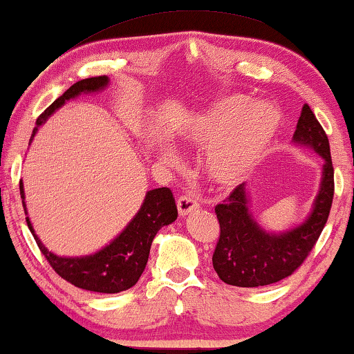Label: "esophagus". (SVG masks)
Wrapping results in <instances>:
<instances>
[{
	"mask_svg": "<svg viewBox=\"0 0 354 354\" xmlns=\"http://www.w3.org/2000/svg\"><path fill=\"white\" fill-rule=\"evenodd\" d=\"M198 207V203L193 196L190 195H183L177 200V209H178V214L182 217L183 216H188L190 212H193Z\"/></svg>",
	"mask_w": 354,
	"mask_h": 354,
	"instance_id": "obj_1",
	"label": "esophagus"
}]
</instances>
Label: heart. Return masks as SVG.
I'll return each mask as SVG.
<instances>
[{"label": "heart", "mask_w": 354, "mask_h": 354, "mask_svg": "<svg viewBox=\"0 0 354 354\" xmlns=\"http://www.w3.org/2000/svg\"><path fill=\"white\" fill-rule=\"evenodd\" d=\"M280 113L268 101L253 103L241 95H230L196 114L185 129L183 138L200 148H211L206 169L212 180L230 185L248 176L263 161L280 129ZM161 159L178 166L180 158L164 148Z\"/></svg>", "instance_id": "1"}]
</instances>
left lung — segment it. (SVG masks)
Segmentation results:
<instances>
[{
	"instance_id": "8db88e82",
	"label": "left lung",
	"mask_w": 354,
	"mask_h": 354,
	"mask_svg": "<svg viewBox=\"0 0 354 354\" xmlns=\"http://www.w3.org/2000/svg\"><path fill=\"white\" fill-rule=\"evenodd\" d=\"M292 140L297 147L313 149L324 159L311 212L301 224L288 230H266L250 209L248 185L240 183L222 205L216 206L221 236L212 254V266L222 282L254 288L288 277L303 264L326 225L333 200L330 145L308 104L303 106Z\"/></svg>"
}]
</instances>
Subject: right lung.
<instances>
[{
  "label": "right lung",
  "instance_id": "obj_1",
  "mask_svg": "<svg viewBox=\"0 0 354 354\" xmlns=\"http://www.w3.org/2000/svg\"><path fill=\"white\" fill-rule=\"evenodd\" d=\"M108 85L109 79L106 75L90 77V79L75 82L37 119L30 143L38 132V127L45 124L51 114L62 108L66 101L74 100L82 93H96V91L104 90ZM19 188H21L22 206L27 216V225L48 263L67 282L79 288L88 290V292L119 293L133 287L147 268L149 248H151L153 239L156 236L158 230L177 219V206L172 192L166 187L154 188V190L147 192L137 214L114 240L109 241V245L91 254L59 256L48 250L43 241L38 239L32 222L28 219L22 180L19 183Z\"/></svg>",
  "mask_w": 354,
  "mask_h": 354
}]
</instances>
